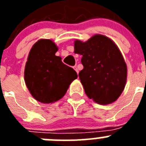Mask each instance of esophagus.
<instances>
[{"mask_svg":"<svg viewBox=\"0 0 146 146\" xmlns=\"http://www.w3.org/2000/svg\"><path fill=\"white\" fill-rule=\"evenodd\" d=\"M73 68H74V70H75L76 72H77V74H78V73H79V70H78V69H77V66H74L73 67Z\"/></svg>","mask_w":146,"mask_h":146,"instance_id":"esophagus-1","label":"esophagus"}]
</instances>
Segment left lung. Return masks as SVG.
I'll return each instance as SVG.
<instances>
[{
	"mask_svg": "<svg viewBox=\"0 0 146 146\" xmlns=\"http://www.w3.org/2000/svg\"><path fill=\"white\" fill-rule=\"evenodd\" d=\"M74 52L82 55L79 77L86 95L100 104L116 101L124 89L127 69L114 42L95 35L86 42L75 41Z\"/></svg>",
	"mask_w": 146,
	"mask_h": 146,
	"instance_id": "8db88e82",
	"label": "left lung"
}]
</instances>
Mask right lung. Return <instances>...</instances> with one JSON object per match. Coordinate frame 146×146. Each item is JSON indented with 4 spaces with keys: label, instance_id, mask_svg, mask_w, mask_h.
I'll return each instance as SVG.
<instances>
[{
    "label": "right lung",
    "instance_id": "right-lung-1",
    "mask_svg": "<svg viewBox=\"0 0 146 146\" xmlns=\"http://www.w3.org/2000/svg\"><path fill=\"white\" fill-rule=\"evenodd\" d=\"M58 47L50 39L33 44L25 68V82L33 98L49 104L61 99L69 85L77 78V72L55 55Z\"/></svg>",
    "mask_w": 146,
    "mask_h": 146
}]
</instances>
